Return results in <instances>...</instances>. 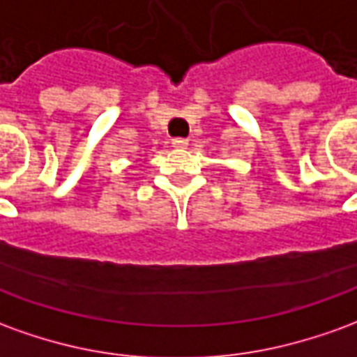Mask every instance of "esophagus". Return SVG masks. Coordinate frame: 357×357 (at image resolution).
Returning <instances> with one entry per match:
<instances>
[{
    "label": "esophagus",
    "mask_w": 357,
    "mask_h": 357,
    "mask_svg": "<svg viewBox=\"0 0 357 357\" xmlns=\"http://www.w3.org/2000/svg\"><path fill=\"white\" fill-rule=\"evenodd\" d=\"M189 141L187 139H172V146L174 149H187Z\"/></svg>",
    "instance_id": "1"
}]
</instances>
